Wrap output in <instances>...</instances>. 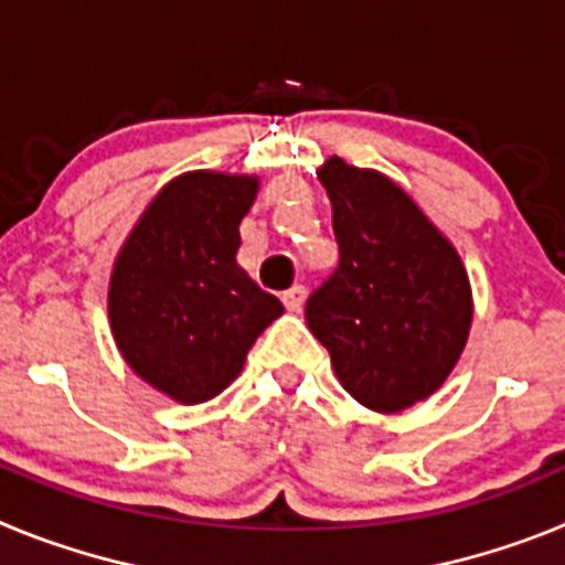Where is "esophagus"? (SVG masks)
<instances>
[{
    "instance_id": "1",
    "label": "esophagus",
    "mask_w": 565,
    "mask_h": 565,
    "mask_svg": "<svg viewBox=\"0 0 565 565\" xmlns=\"http://www.w3.org/2000/svg\"><path fill=\"white\" fill-rule=\"evenodd\" d=\"M282 302H286V308L291 313L302 311V306H306V286H291L286 294H282Z\"/></svg>"
}]
</instances>
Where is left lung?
<instances>
[{"mask_svg":"<svg viewBox=\"0 0 565 565\" xmlns=\"http://www.w3.org/2000/svg\"><path fill=\"white\" fill-rule=\"evenodd\" d=\"M339 268L306 319L342 387L376 413H402L447 382L472 328V286L441 228L393 178L328 158Z\"/></svg>","mask_w":565,"mask_h":565,"instance_id":"1","label":"left lung"}]
</instances>
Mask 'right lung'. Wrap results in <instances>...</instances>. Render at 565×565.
Returning a JSON list of instances; mask_svg holds the SVG:
<instances>
[{"mask_svg": "<svg viewBox=\"0 0 565 565\" xmlns=\"http://www.w3.org/2000/svg\"><path fill=\"white\" fill-rule=\"evenodd\" d=\"M257 174L183 172L154 194L109 274V331L138 379L178 404L221 396L282 317L237 263Z\"/></svg>", "mask_w": 565, "mask_h": 565, "instance_id": "right-lung-1", "label": "right lung"}]
</instances>
